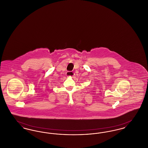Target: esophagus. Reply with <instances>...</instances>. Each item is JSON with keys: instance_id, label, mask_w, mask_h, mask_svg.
I'll use <instances>...</instances> for the list:
<instances>
[{"instance_id": "1", "label": "esophagus", "mask_w": 148, "mask_h": 148, "mask_svg": "<svg viewBox=\"0 0 148 148\" xmlns=\"http://www.w3.org/2000/svg\"><path fill=\"white\" fill-rule=\"evenodd\" d=\"M66 75L68 77H72L74 75V73L72 71H67L66 73Z\"/></svg>"}]
</instances>
